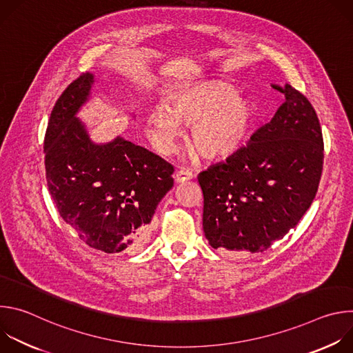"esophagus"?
Listing matches in <instances>:
<instances>
[{"mask_svg": "<svg viewBox=\"0 0 353 353\" xmlns=\"http://www.w3.org/2000/svg\"><path fill=\"white\" fill-rule=\"evenodd\" d=\"M176 181L177 183H183V181H188L191 179H194V173H191L190 170H185V169H180L176 172V176H174Z\"/></svg>", "mask_w": 353, "mask_h": 353, "instance_id": "esophagus-1", "label": "esophagus"}]
</instances>
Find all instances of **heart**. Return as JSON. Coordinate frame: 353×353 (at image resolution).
I'll return each instance as SVG.
<instances>
[{
  "instance_id": "obj_1",
  "label": "heart",
  "mask_w": 353,
  "mask_h": 353,
  "mask_svg": "<svg viewBox=\"0 0 353 353\" xmlns=\"http://www.w3.org/2000/svg\"><path fill=\"white\" fill-rule=\"evenodd\" d=\"M256 120L251 100L222 79L185 83L168 96V106L158 105L148 113L149 132L161 150H170L184 125H194L191 146L210 161L232 155L244 143Z\"/></svg>"
}]
</instances>
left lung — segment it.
I'll return each instance as SVG.
<instances>
[{"mask_svg": "<svg viewBox=\"0 0 353 353\" xmlns=\"http://www.w3.org/2000/svg\"><path fill=\"white\" fill-rule=\"evenodd\" d=\"M274 119L225 162L198 174L203 228L211 247L263 253L310 208L323 172L324 142L312 103L289 83Z\"/></svg>", "mask_w": 353, "mask_h": 353, "instance_id": "left-lung-1", "label": "left lung"}]
</instances>
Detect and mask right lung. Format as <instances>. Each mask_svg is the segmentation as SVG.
I'll use <instances>...</instances> for the list:
<instances>
[{
    "mask_svg": "<svg viewBox=\"0 0 353 353\" xmlns=\"http://www.w3.org/2000/svg\"><path fill=\"white\" fill-rule=\"evenodd\" d=\"M94 77L82 74L56 102L44 137L48 191L61 218L89 247L132 254L148 241L149 223L173 187V166L123 137L90 139L77 117Z\"/></svg>",
    "mask_w": 353,
    "mask_h": 353,
    "instance_id": "obj_1",
    "label": "right lung"
}]
</instances>
